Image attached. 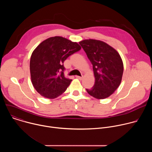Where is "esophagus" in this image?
I'll use <instances>...</instances> for the list:
<instances>
[{"instance_id": "esophagus-1", "label": "esophagus", "mask_w": 152, "mask_h": 152, "mask_svg": "<svg viewBox=\"0 0 152 152\" xmlns=\"http://www.w3.org/2000/svg\"><path fill=\"white\" fill-rule=\"evenodd\" d=\"M75 77H76L77 79H79V80H82V79H83V77H82V76L81 77V76H76Z\"/></svg>"}]
</instances>
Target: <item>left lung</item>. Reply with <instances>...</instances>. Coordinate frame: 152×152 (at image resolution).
Wrapping results in <instances>:
<instances>
[{
	"label": "left lung",
	"instance_id": "8db88e82",
	"mask_svg": "<svg viewBox=\"0 0 152 152\" xmlns=\"http://www.w3.org/2000/svg\"><path fill=\"white\" fill-rule=\"evenodd\" d=\"M79 44L93 65L95 83L87 93L97 99L110 97L118 88L123 73V63L118 52L107 43L89 39Z\"/></svg>",
	"mask_w": 152,
	"mask_h": 152
}]
</instances>
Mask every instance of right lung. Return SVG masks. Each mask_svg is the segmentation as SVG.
<instances>
[{"label": "right lung", "instance_id": "add662e5", "mask_svg": "<svg viewBox=\"0 0 152 152\" xmlns=\"http://www.w3.org/2000/svg\"><path fill=\"white\" fill-rule=\"evenodd\" d=\"M80 49L76 42L59 36L41 42L33 51L30 60L31 78L36 91L50 99L64 93L72 80L64 76L63 63Z\"/></svg>", "mask_w": 152, "mask_h": 152}]
</instances>
